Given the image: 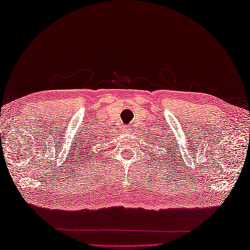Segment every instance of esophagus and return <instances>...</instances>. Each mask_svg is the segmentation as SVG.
<instances>
[{
    "label": "esophagus",
    "mask_w": 250,
    "mask_h": 250,
    "mask_svg": "<svg viewBox=\"0 0 250 250\" xmlns=\"http://www.w3.org/2000/svg\"><path fill=\"white\" fill-rule=\"evenodd\" d=\"M128 129H130V128H129V126L127 127V133H128Z\"/></svg>",
    "instance_id": "esophagus-1"
}]
</instances>
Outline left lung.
Wrapping results in <instances>:
<instances>
[{
	"mask_svg": "<svg viewBox=\"0 0 250 250\" xmlns=\"http://www.w3.org/2000/svg\"><path fill=\"white\" fill-rule=\"evenodd\" d=\"M159 136H161V135H159ZM154 137H155V136H154ZM158 142H159V137H157V145L155 144V147H156V146H160L159 148H161V145H163V144H164V141H161L159 144H158ZM152 143H154V141H151V144H152ZM146 147H147V146H146ZM155 147H154V148H155ZM168 148H169V147H168ZM161 150H163V149H161ZM167 150H168V149H167ZM151 151H152V149H151ZM163 151H164V150H163ZM157 154H158V152H157ZM166 155H167V154H166ZM155 158H157V157H155Z\"/></svg>",
	"mask_w": 250,
	"mask_h": 250,
	"instance_id": "left-lung-1",
	"label": "left lung"
}]
</instances>
